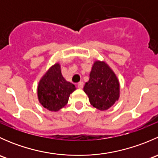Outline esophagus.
Instances as JSON below:
<instances>
[{"label":"esophagus","instance_id":"esophagus-1","mask_svg":"<svg viewBox=\"0 0 158 158\" xmlns=\"http://www.w3.org/2000/svg\"><path fill=\"white\" fill-rule=\"evenodd\" d=\"M83 85H84L83 82H79V83H78V88L82 89V88H83Z\"/></svg>","mask_w":158,"mask_h":158}]
</instances>
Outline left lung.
<instances>
[{"label":"left lung","instance_id":"obj_1","mask_svg":"<svg viewBox=\"0 0 158 158\" xmlns=\"http://www.w3.org/2000/svg\"><path fill=\"white\" fill-rule=\"evenodd\" d=\"M119 82L115 74L105 62L96 61L83 90L93 107L104 111L119 98Z\"/></svg>","mask_w":158,"mask_h":158}]
</instances>
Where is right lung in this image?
Instances as JSON below:
<instances>
[{
  "mask_svg": "<svg viewBox=\"0 0 158 158\" xmlns=\"http://www.w3.org/2000/svg\"><path fill=\"white\" fill-rule=\"evenodd\" d=\"M75 90V85L63 78L60 64L56 63L40 81L38 98L44 108L49 111H57L67 104L70 94Z\"/></svg>",
  "mask_w": 158,
  "mask_h": 158,
  "instance_id": "right-lung-1",
  "label": "right lung"
}]
</instances>
